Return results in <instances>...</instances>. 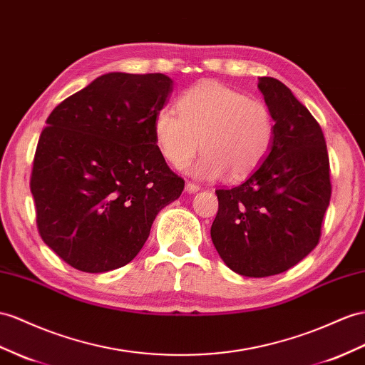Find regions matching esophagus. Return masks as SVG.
I'll use <instances>...</instances> for the list:
<instances>
[{"mask_svg": "<svg viewBox=\"0 0 365 365\" xmlns=\"http://www.w3.org/2000/svg\"><path fill=\"white\" fill-rule=\"evenodd\" d=\"M200 190V186L199 185H195L194 182H188L185 185V191L186 192H197Z\"/></svg>", "mask_w": 365, "mask_h": 365, "instance_id": "1", "label": "esophagus"}]
</instances>
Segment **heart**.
<instances>
[{"instance_id":"obj_1","label":"heart","mask_w":365,"mask_h":365,"mask_svg":"<svg viewBox=\"0 0 365 365\" xmlns=\"http://www.w3.org/2000/svg\"><path fill=\"white\" fill-rule=\"evenodd\" d=\"M153 134L165 160L182 168L197 153L194 166L202 179H244L264 163L272 151L276 125L264 101L217 81H202L177 98L175 108L155 112Z\"/></svg>"}]
</instances>
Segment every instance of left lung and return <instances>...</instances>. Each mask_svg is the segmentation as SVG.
Returning a JSON list of instances; mask_svg holds the SVG:
<instances>
[{"label": "left lung", "mask_w": 365, "mask_h": 365, "mask_svg": "<svg viewBox=\"0 0 365 365\" xmlns=\"http://www.w3.org/2000/svg\"><path fill=\"white\" fill-rule=\"evenodd\" d=\"M259 89L274 118L273 148L245 182L216 190L211 225L223 262L247 277L279 274L301 262L319 244L331 197L319 123L279 80L260 77Z\"/></svg>", "instance_id": "8db88e82"}]
</instances>
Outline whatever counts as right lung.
<instances>
[{
    "instance_id": "add662e5",
    "label": "right lung",
    "mask_w": 365,
    "mask_h": 365,
    "mask_svg": "<svg viewBox=\"0 0 365 365\" xmlns=\"http://www.w3.org/2000/svg\"><path fill=\"white\" fill-rule=\"evenodd\" d=\"M171 86L163 73L110 72L46 120L31 174L36 228L76 269L105 273L129 264L157 212L182 194L185 180L153 134Z\"/></svg>"
}]
</instances>
